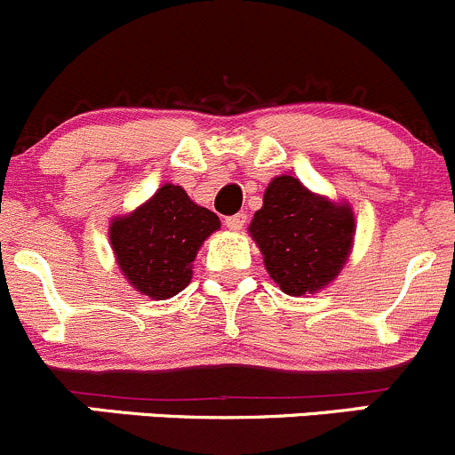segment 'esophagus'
<instances>
[{
	"instance_id": "1",
	"label": "esophagus",
	"mask_w": 455,
	"mask_h": 455,
	"mask_svg": "<svg viewBox=\"0 0 455 455\" xmlns=\"http://www.w3.org/2000/svg\"><path fill=\"white\" fill-rule=\"evenodd\" d=\"M247 223V217L245 214H234V217H228L226 219V226L228 229H232V232H238V229H243V226Z\"/></svg>"
}]
</instances>
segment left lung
<instances>
[{"instance_id":"left-lung-1","label":"left lung","mask_w":455,"mask_h":455,"mask_svg":"<svg viewBox=\"0 0 455 455\" xmlns=\"http://www.w3.org/2000/svg\"><path fill=\"white\" fill-rule=\"evenodd\" d=\"M354 212L309 192L299 179H272L250 223L272 281L290 296L316 294L330 285L354 245Z\"/></svg>"}]
</instances>
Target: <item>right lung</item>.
<instances>
[{"label":"right lung","instance_id":"1","mask_svg":"<svg viewBox=\"0 0 455 455\" xmlns=\"http://www.w3.org/2000/svg\"><path fill=\"white\" fill-rule=\"evenodd\" d=\"M219 228L217 214L196 205L181 186L165 183L134 212L112 219L110 243L125 281L165 300L186 290L196 251Z\"/></svg>","mask_w":455,"mask_h":455}]
</instances>
